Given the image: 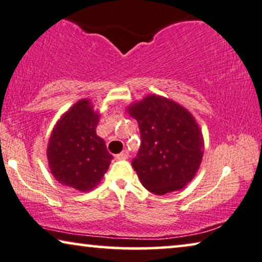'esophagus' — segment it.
Returning <instances> with one entry per match:
<instances>
[{"label": "esophagus", "instance_id": "obj_1", "mask_svg": "<svg viewBox=\"0 0 262 262\" xmlns=\"http://www.w3.org/2000/svg\"><path fill=\"white\" fill-rule=\"evenodd\" d=\"M128 156H130V155H128V151H127V150H124V151H122V152H120V154L117 155L116 158H117V159H120V161H124V159H127Z\"/></svg>", "mask_w": 262, "mask_h": 262}]
</instances>
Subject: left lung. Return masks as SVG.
I'll return each mask as SVG.
<instances>
[{"instance_id": "left-lung-1", "label": "left lung", "mask_w": 262, "mask_h": 262, "mask_svg": "<svg viewBox=\"0 0 262 262\" xmlns=\"http://www.w3.org/2000/svg\"><path fill=\"white\" fill-rule=\"evenodd\" d=\"M127 111L137 120L139 151L131 164L143 187L156 195L181 190L196 175L203 137L191 113L164 97L147 96Z\"/></svg>"}]
</instances>
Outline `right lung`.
<instances>
[{"label":"right lung","mask_w":262,"mask_h":262,"mask_svg":"<svg viewBox=\"0 0 262 262\" xmlns=\"http://www.w3.org/2000/svg\"><path fill=\"white\" fill-rule=\"evenodd\" d=\"M99 115L90 100L75 103L53 128L47 146L49 169L55 180L79 191L100 183L113 158L96 134Z\"/></svg>","instance_id":"1"}]
</instances>
